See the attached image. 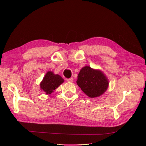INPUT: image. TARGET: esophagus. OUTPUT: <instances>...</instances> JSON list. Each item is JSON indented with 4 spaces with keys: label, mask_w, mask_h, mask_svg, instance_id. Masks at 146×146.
<instances>
[{
    "label": "esophagus",
    "mask_w": 146,
    "mask_h": 146,
    "mask_svg": "<svg viewBox=\"0 0 146 146\" xmlns=\"http://www.w3.org/2000/svg\"><path fill=\"white\" fill-rule=\"evenodd\" d=\"M66 81H67L68 82L72 83V82H73V81H74V79H73L72 77L69 78H67V79H66Z\"/></svg>",
    "instance_id": "obj_1"
}]
</instances>
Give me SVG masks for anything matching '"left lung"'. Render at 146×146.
<instances>
[{"label":"left lung","instance_id":"left-lung-1","mask_svg":"<svg viewBox=\"0 0 146 146\" xmlns=\"http://www.w3.org/2000/svg\"><path fill=\"white\" fill-rule=\"evenodd\" d=\"M77 83L84 93L91 98L102 95L109 85L107 77L101 70L94 69L88 66L81 69Z\"/></svg>","mask_w":146,"mask_h":146}]
</instances>
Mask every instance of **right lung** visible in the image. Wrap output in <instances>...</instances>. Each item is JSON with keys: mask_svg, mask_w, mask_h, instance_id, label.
Wrapping results in <instances>:
<instances>
[{"mask_svg": "<svg viewBox=\"0 0 146 146\" xmlns=\"http://www.w3.org/2000/svg\"><path fill=\"white\" fill-rule=\"evenodd\" d=\"M63 82L64 79L58 74H54L52 71H48L40 83V88L46 94H50Z\"/></svg>", "mask_w": 146, "mask_h": 146, "instance_id": "1", "label": "right lung"}]
</instances>
